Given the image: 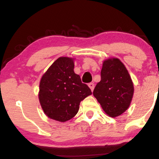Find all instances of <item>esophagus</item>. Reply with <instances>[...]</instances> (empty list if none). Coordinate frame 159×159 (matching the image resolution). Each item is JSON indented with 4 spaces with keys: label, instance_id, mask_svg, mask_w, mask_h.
Masks as SVG:
<instances>
[{
    "label": "esophagus",
    "instance_id": "esophagus-1",
    "mask_svg": "<svg viewBox=\"0 0 159 159\" xmlns=\"http://www.w3.org/2000/svg\"><path fill=\"white\" fill-rule=\"evenodd\" d=\"M88 86H89V87H90V90H91V91H93V90H94V87H95V85H94V84L93 83H90L88 84Z\"/></svg>",
    "mask_w": 159,
    "mask_h": 159
}]
</instances>
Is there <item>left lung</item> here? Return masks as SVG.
Returning a JSON list of instances; mask_svg holds the SVG:
<instances>
[{
	"mask_svg": "<svg viewBox=\"0 0 159 159\" xmlns=\"http://www.w3.org/2000/svg\"><path fill=\"white\" fill-rule=\"evenodd\" d=\"M134 84L125 65L118 58L103 62L101 81L96 84L93 96L111 117H116L130 106Z\"/></svg>",
	"mask_w": 159,
	"mask_h": 159,
	"instance_id": "obj_1",
	"label": "left lung"
}]
</instances>
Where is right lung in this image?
I'll list each match as a JSON object with an SVG mask.
<instances>
[{
	"mask_svg": "<svg viewBox=\"0 0 159 159\" xmlns=\"http://www.w3.org/2000/svg\"><path fill=\"white\" fill-rule=\"evenodd\" d=\"M74 58H57L42 76L38 96L45 114L66 122L75 116L80 102L92 94L90 89L74 72Z\"/></svg>",
	"mask_w": 159,
	"mask_h": 159,
	"instance_id": "add662e5",
	"label": "right lung"
}]
</instances>
